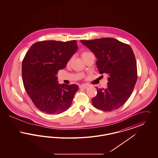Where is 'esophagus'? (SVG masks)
<instances>
[{
  "label": "esophagus",
  "instance_id": "obj_1",
  "mask_svg": "<svg viewBox=\"0 0 158 158\" xmlns=\"http://www.w3.org/2000/svg\"><path fill=\"white\" fill-rule=\"evenodd\" d=\"M81 88H82V89H86V88H88V87H89V86L88 85H85V84H83V85H80V86H79Z\"/></svg>",
  "mask_w": 158,
  "mask_h": 158
}]
</instances>
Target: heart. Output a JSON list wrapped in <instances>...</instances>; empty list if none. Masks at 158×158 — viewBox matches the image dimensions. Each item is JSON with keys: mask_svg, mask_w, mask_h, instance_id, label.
Wrapping results in <instances>:
<instances>
[{"mask_svg": "<svg viewBox=\"0 0 158 158\" xmlns=\"http://www.w3.org/2000/svg\"><path fill=\"white\" fill-rule=\"evenodd\" d=\"M90 52H84L82 54V58H83V57H85V56H86L87 55H88L89 54H90ZM70 60H69V61H70Z\"/></svg>", "mask_w": 158, "mask_h": 158, "instance_id": "1", "label": "heart"}]
</instances>
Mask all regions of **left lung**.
I'll return each mask as SVG.
<instances>
[{
  "label": "left lung",
  "mask_w": 158,
  "mask_h": 158,
  "mask_svg": "<svg viewBox=\"0 0 158 158\" xmlns=\"http://www.w3.org/2000/svg\"><path fill=\"white\" fill-rule=\"evenodd\" d=\"M95 55L101 74H108L107 86L96 88L92 99L95 108L104 111L119 108L130 98L137 79L135 56L131 47L113 38L81 40Z\"/></svg>",
  "instance_id": "1"
}]
</instances>
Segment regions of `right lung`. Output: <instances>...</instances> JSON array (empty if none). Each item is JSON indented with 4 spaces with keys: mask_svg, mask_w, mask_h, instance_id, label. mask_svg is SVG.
<instances>
[{
    "mask_svg": "<svg viewBox=\"0 0 158 158\" xmlns=\"http://www.w3.org/2000/svg\"><path fill=\"white\" fill-rule=\"evenodd\" d=\"M77 50L76 40H50L34 43L26 53L22 64L23 86L40 111L59 114L72 104L79 86L59 84L56 75Z\"/></svg>",
    "mask_w": 158,
    "mask_h": 158,
    "instance_id": "obj_1",
    "label": "right lung"
}]
</instances>
